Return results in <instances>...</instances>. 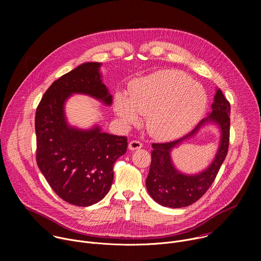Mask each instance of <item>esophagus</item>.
Returning a JSON list of instances; mask_svg holds the SVG:
<instances>
[{
    "label": "esophagus",
    "mask_w": 261,
    "mask_h": 261,
    "mask_svg": "<svg viewBox=\"0 0 261 261\" xmlns=\"http://www.w3.org/2000/svg\"><path fill=\"white\" fill-rule=\"evenodd\" d=\"M142 143L140 142V141H138V140H132V141H130V143H129V150H131V151H135V150H138V148H141L142 147Z\"/></svg>",
    "instance_id": "34e87169"
}]
</instances>
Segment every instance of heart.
<instances>
[{"label":"heart","instance_id":"b5f03b06","mask_svg":"<svg viewBox=\"0 0 261 261\" xmlns=\"http://www.w3.org/2000/svg\"><path fill=\"white\" fill-rule=\"evenodd\" d=\"M206 93L187 74L165 70L136 81L129 98L116 96V111L122 121L135 125L147 116L148 132L156 138L171 139L188 132L200 119L206 106Z\"/></svg>","mask_w":261,"mask_h":261}]
</instances>
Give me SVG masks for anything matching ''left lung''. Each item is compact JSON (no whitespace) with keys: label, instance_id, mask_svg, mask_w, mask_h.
I'll use <instances>...</instances> for the list:
<instances>
[{"label":"left lung","instance_id":"8db88e82","mask_svg":"<svg viewBox=\"0 0 261 261\" xmlns=\"http://www.w3.org/2000/svg\"><path fill=\"white\" fill-rule=\"evenodd\" d=\"M230 104L220 89H217L212 104V113L185 136L164 143H153L150 172L145 180L151 197L159 204L178 208L197 201L208 190L218 171L224 162L229 146ZM208 122H215L220 128L221 138L218 152L213 162L203 172L196 175H185L178 172L171 161V150L180 142L194 136Z\"/></svg>","mask_w":261,"mask_h":261}]
</instances>
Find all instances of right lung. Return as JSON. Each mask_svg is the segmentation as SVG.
Returning a JSON list of instances; mask_svg holds the SVG:
<instances>
[{
	"label": "right lung",
	"mask_w": 261,
	"mask_h": 261,
	"mask_svg": "<svg viewBox=\"0 0 261 261\" xmlns=\"http://www.w3.org/2000/svg\"><path fill=\"white\" fill-rule=\"evenodd\" d=\"M101 63H85L53 83L36 110V160L56 194L63 200L90 206L110 190L114 164L127 151V137L71 127L64 105L72 94H85L113 103L102 83Z\"/></svg>",
	"instance_id": "add662e5"
}]
</instances>
